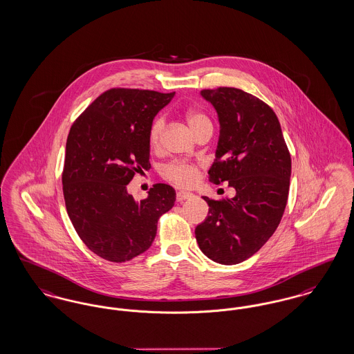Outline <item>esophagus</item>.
<instances>
[{
    "label": "esophagus",
    "mask_w": 354,
    "mask_h": 354,
    "mask_svg": "<svg viewBox=\"0 0 354 354\" xmlns=\"http://www.w3.org/2000/svg\"><path fill=\"white\" fill-rule=\"evenodd\" d=\"M190 197H193V194L189 193V192H177V194H176V198H177L178 203H183L185 200H189Z\"/></svg>",
    "instance_id": "esophagus-1"
}]
</instances>
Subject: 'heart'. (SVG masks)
Listing matches in <instances>:
<instances>
[{
	"mask_svg": "<svg viewBox=\"0 0 354 354\" xmlns=\"http://www.w3.org/2000/svg\"><path fill=\"white\" fill-rule=\"evenodd\" d=\"M186 120L193 131H200L205 125H209L210 121L204 113L198 111H189L186 113ZM165 127V118L162 115L156 117L150 124L148 141L151 148H157L161 141V134ZM161 176L169 183L178 186L193 185L198 177V167L193 162L184 160H173L161 168Z\"/></svg>",
	"mask_w": 354,
	"mask_h": 354,
	"instance_id": "obj_1",
	"label": "heart"
}]
</instances>
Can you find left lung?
Instances as JSON below:
<instances>
[{"mask_svg": "<svg viewBox=\"0 0 354 354\" xmlns=\"http://www.w3.org/2000/svg\"><path fill=\"white\" fill-rule=\"evenodd\" d=\"M201 95L217 111L221 128L209 181H227L236 196L204 197L209 214L194 233L205 256L234 265L257 253L276 232L288 203L292 160L279 118L262 100L226 86Z\"/></svg>", "mask_w": 354, "mask_h": 354, "instance_id": "8db88e82", "label": "left lung"}]
</instances>
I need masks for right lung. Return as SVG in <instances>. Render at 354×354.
<instances>
[{
    "label": "right lung",
    "instance_id": "right-lung-1",
    "mask_svg": "<svg viewBox=\"0 0 354 354\" xmlns=\"http://www.w3.org/2000/svg\"><path fill=\"white\" fill-rule=\"evenodd\" d=\"M171 93L112 88L75 118L65 150L62 192L82 242L104 260L127 262L147 252L174 189L154 184L136 201L127 185L150 168V124Z\"/></svg>",
    "mask_w": 354,
    "mask_h": 354
}]
</instances>
